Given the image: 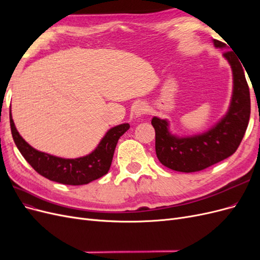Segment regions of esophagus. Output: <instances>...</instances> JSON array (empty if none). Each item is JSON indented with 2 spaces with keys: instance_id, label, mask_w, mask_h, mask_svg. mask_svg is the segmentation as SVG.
Listing matches in <instances>:
<instances>
[{
  "instance_id": "34e87169",
  "label": "esophagus",
  "mask_w": 260,
  "mask_h": 260,
  "mask_svg": "<svg viewBox=\"0 0 260 260\" xmlns=\"http://www.w3.org/2000/svg\"><path fill=\"white\" fill-rule=\"evenodd\" d=\"M133 112H135V115H136L137 117H140V116H143L144 114H146L147 108H146V106H145L144 104L140 103V104L136 105L135 111H133Z\"/></svg>"
}]
</instances>
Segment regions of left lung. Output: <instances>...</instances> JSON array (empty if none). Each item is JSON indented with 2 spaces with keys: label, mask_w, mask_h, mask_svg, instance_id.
I'll list each match as a JSON object with an SVG mask.
<instances>
[{
  "label": "left lung",
  "mask_w": 260,
  "mask_h": 260,
  "mask_svg": "<svg viewBox=\"0 0 260 260\" xmlns=\"http://www.w3.org/2000/svg\"><path fill=\"white\" fill-rule=\"evenodd\" d=\"M216 48L226 50L225 43L214 40ZM233 75V92L229 111L208 131L186 138L171 135L166 119L153 117L157 158L169 169L195 172L221 161L237 151L247 129L250 115L249 88L243 64L231 51L223 53ZM246 70V69H245Z\"/></svg>",
  "instance_id": "left-lung-1"
}]
</instances>
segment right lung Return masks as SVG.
<instances>
[{"mask_svg":"<svg viewBox=\"0 0 260 260\" xmlns=\"http://www.w3.org/2000/svg\"><path fill=\"white\" fill-rule=\"evenodd\" d=\"M10 122L14 142L30 166L44 178L67 185L88 184L106 175L111 168L118 140L130 128L129 123L116 125L106 132L91 154L68 159L39 152L29 145L15 127L11 112Z\"/></svg>","mask_w":260,"mask_h":260,"instance_id":"add662e5","label":"right lung"}]
</instances>
